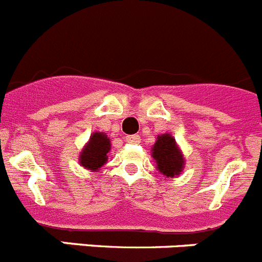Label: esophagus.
Segmentation results:
<instances>
[{"label": "esophagus", "mask_w": 262, "mask_h": 262, "mask_svg": "<svg viewBox=\"0 0 262 262\" xmlns=\"http://www.w3.org/2000/svg\"><path fill=\"white\" fill-rule=\"evenodd\" d=\"M125 141L129 143H140L141 142V137L138 134H133V136H126Z\"/></svg>", "instance_id": "obj_1"}]
</instances>
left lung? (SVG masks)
I'll return each mask as SVG.
<instances>
[{"mask_svg": "<svg viewBox=\"0 0 262 262\" xmlns=\"http://www.w3.org/2000/svg\"><path fill=\"white\" fill-rule=\"evenodd\" d=\"M151 157L157 162V168L167 178H175L181 173L185 164L183 152L171 134L158 136L151 148Z\"/></svg>", "mask_w": 262, "mask_h": 262, "instance_id": "1", "label": "left lung"}]
</instances>
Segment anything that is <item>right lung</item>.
<instances>
[{
  "label": "right lung",
  "mask_w": 262,
  "mask_h": 262,
  "mask_svg": "<svg viewBox=\"0 0 262 262\" xmlns=\"http://www.w3.org/2000/svg\"><path fill=\"white\" fill-rule=\"evenodd\" d=\"M111 150V141L104 133L95 132L91 134L90 140L82 148L79 154V163L91 172L98 171L102 166L107 163L108 152Z\"/></svg>",
  "instance_id": "obj_1"
}]
</instances>
